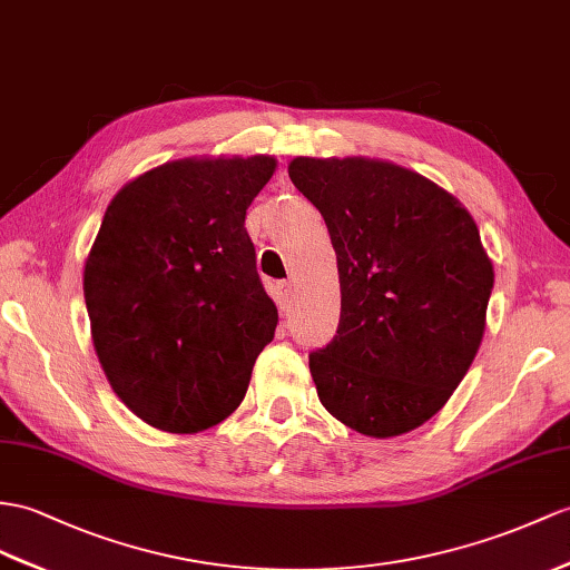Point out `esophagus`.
<instances>
[{
  "label": "esophagus",
  "mask_w": 570,
  "mask_h": 570,
  "mask_svg": "<svg viewBox=\"0 0 570 570\" xmlns=\"http://www.w3.org/2000/svg\"><path fill=\"white\" fill-rule=\"evenodd\" d=\"M289 295H293V283H289V281L275 283V299H277V304H281V309L287 307Z\"/></svg>",
  "instance_id": "obj_1"
}]
</instances>
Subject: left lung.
Wrapping results in <instances>:
<instances>
[{
	"instance_id": "obj_1",
	"label": "left lung",
	"mask_w": 570,
	"mask_h": 570,
	"mask_svg": "<svg viewBox=\"0 0 570 570\" xmlns=\"http://www.w3.org/2000/svg\"><path fill=\"white\" fill-rule=\"evenodd\" d=\"M338 261L336 338L309 355L318 401L367 438L421 428L479 353L493 263L466 207L435 180L372 157H295Z\"/></svg>"
}]
</instances>
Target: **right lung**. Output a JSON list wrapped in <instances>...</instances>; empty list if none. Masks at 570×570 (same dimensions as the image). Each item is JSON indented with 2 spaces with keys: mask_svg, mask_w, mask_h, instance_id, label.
Segmentation results:
<instances>
[{
  "mask_svg": "<svg viewBox=\"0 0 570 570\" xmlns=\"http://www.w3.org/2000/svg\"><path fill=\"white\" fill-rule=\"evenodd\" d=\"M271 155L184 157L128 180L85 263L94 351L116 396L164 433L237 411L277 307L256 273L246 207Z\"/></svg>",
  "mask_w": 570,
  "mask_h": 570,
  "instance_id": "add662e5",
  "label": "right lung"
}]
</instances>
